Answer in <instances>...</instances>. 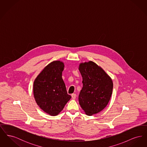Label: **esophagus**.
Here are the masks:
<instances>
[{"mask_svg": "<svg viewBox=\"0 0 147 147\" xmlns=\"http://www.w3.org/2000/svg\"><path fill=\"white\" fill-rule=\"evenodd\" d=\"M71 98H72L73 99H75V98H76V94H72L71 95Z\"/></svg>", "mask_w": 147, "mask_h": 147, "instance_id": "obj_1", "label": "esophagus"}]
</instances>
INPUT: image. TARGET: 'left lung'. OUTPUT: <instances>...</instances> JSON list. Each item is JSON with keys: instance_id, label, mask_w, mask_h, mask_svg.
Listing matches in <instances>:
<instances>
[{"instance_id": "obj_1", "label": "left lung", "mask_w": 147, "mask_h": 147, "mask_svg": "<svg viewBox=\"0 0 147 147\" xmlns=\"http://www.w3.org/2000/svg\"><path fill=\"white\" fill-rule=\"evenodd\" d=\"M79 70L83 78V88L79 102L87 115L102 111L108 104L113 89L112 79L96 63H81Z\"/></svg>"}]
</instances>
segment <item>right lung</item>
I'll use <instances>...</instances> for the list:
<instances>
[{
    "mask_svg": "<svg viewBox=\"0 0 147 147\" xmlns=\"http://www.w3.org/2000/svg\"><path fill=\"white\" fill-rule=\"evenodd\" d=\"M64 63L59 61L48 64L35 79L34 95L36 103L51 116L61 112L71 98L62 77Z\"/></svg>",
    "mask_w": 147,
    "mask_h": 147,
    "instance_id": "1",
    "label": "right lung"
}]
</instances>
